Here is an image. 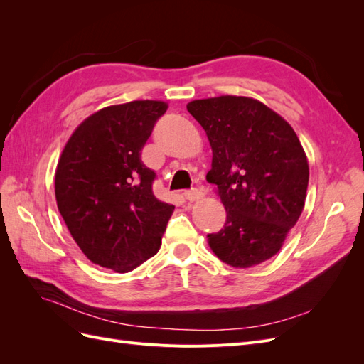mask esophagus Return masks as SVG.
<instances>
[{
  "label": "esophagus",
  "mask_w": 364,
  "mask_h": 364,
  "mask_svg": "<svg viewBox=\"0 0 364 364\" xmlns=\"http://www.w3.org/2000/svg\"><path fill=\"white\" fill-rule=\"evenodd\" d=\"M183 196H185V199H186V200H190V202H197V200H200V199H202V197H203V193H202L200 190L193 188V190H190V191H185V193H183Z\"/></svg>",
  "instance_id": "esophagus-1"
}]
</instances>
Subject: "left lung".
Segmentation results:
<instances>
[{
    "label": "left lung",
    "instance_id": "left-lung-1",
    "mask_svg": "<svg viewBox=\"0 0 364 364\" xmlns=\"http://www.w3.org/2000/svg\"><path fill=\"white\" fill-rule=\"evenodd\" d=\"M186 109L206 132L213 149L206 181L217 185L226 209L223 229L208 234L209 247L237 269L267 261L305 205L310 170L299 138L255 98H203Z\"/></svg>",
    "mask_w": 364,
    "mask_h": 364
}]
</instances>
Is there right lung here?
I'll use <instances>...</instances> for the list:
<instances>
[{
    "instance_id": "obj_1",
    "label": "right lung",
    "mask_w": 364,
    "mask_h": 364,
    "mask_svg": "<svg viewBox=\"0 0 364 364\" xmlns=\"http://www.w3.org/2000/svg\"><path fill=\"white\" fill-rule=\"evenodd\" d=\"M167 103L109 106L74 130L58 164L59 213L82 252L98 266L127 273L156 255L174 206L153 194L156 173L141 161Z\"/></svg>"
}]
</instances>
